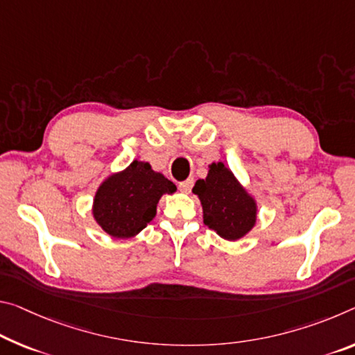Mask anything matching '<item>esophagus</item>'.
<instances>
[{
	"label": "esophagus",
	"instance_id": "1",
	"mask_svg": "<svg viewBox=\"0 0 355 355\" xmlns=\"http://www.w3.org/2000/svg\"><path fill=\"white\" fill-rule=\"evenodd\" d=\"M193 187H194V180L193 178H188V180H184V182L178 183V189L184 194H189L191 189H193Z\"/></svg>",
	"mask_w": 355,
	"mask_h": 355
}]
</instances>
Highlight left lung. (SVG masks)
Returning <instances> with one entry per match:
<instances>
[{
	"label": "left lung",
	"mask_w": 355,
	"mask_h": 355,
	"mask_svg": "<svg viewBox=\"0 0 355 355\" xmlns=\"http://www.w3.org/2000/svg\"><path fill=\"white\" fill-rule=\"evenodd\" d=\"M193 193L202 202L205 226L216 230L219 237L237 240L254 226L256 202L223 162H213L207 178L196 182Z\"/></svg>",
	"instance_id": "left-lung-1"
}]
</instances>
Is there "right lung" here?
I'll list each match as a JSON object with an SVG mask.
<instances>
[{
  "label": "right lung",
  "instance_id": "right-lung-1",
  "mask_svg": "<svg viewBox=\"0 0 355 355\" xmlns=\"http://www.w3.org/2000/svg\"><path fill=\"white\" fill-rule=\"evenodd\" d=\"M175 191V184L155 172L148 162L132 161L126 171L101 184L94 198L93 215L112 237H134L155 218L161 196Z\"/></svg>",
  "mask_w": 355,
  "mask_h": 355
}]
</instances>
